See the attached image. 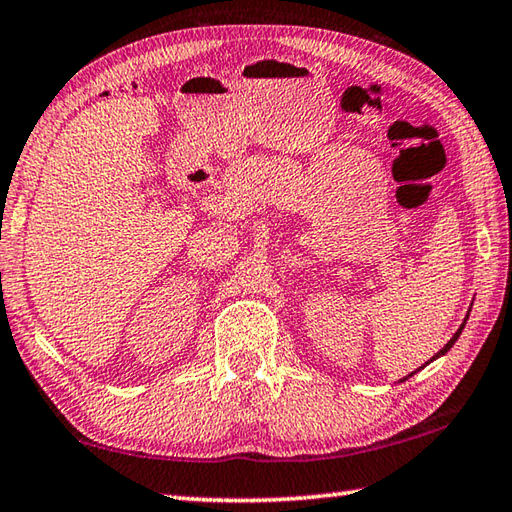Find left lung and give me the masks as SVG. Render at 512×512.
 Here are the masks:
<instances>
[{"instance_id":"1","label":"left lung","mask_w":512,"mask_h":512,"mask_svg":"<svg viewBox=\"0 0 512 512\" xmlns=\"http://www.w3.org/2000/svg\"><path fill=\"white\" fill-rule=\"evenodd\" d=\"M464 324H466V319H464ZM464 324H462V326H459V330H457V333L453 335V339H450V342H448V344H446V346H444L442 350H439V353H437V355H435L433 359H437V357H442V355H446V353H448V350H450V348H453V344L457 342V337H459V335H462V328H464ZM433 359H430V362H433ZM422 368H424V366H422Z\"/></svg>"}]
</instances>
